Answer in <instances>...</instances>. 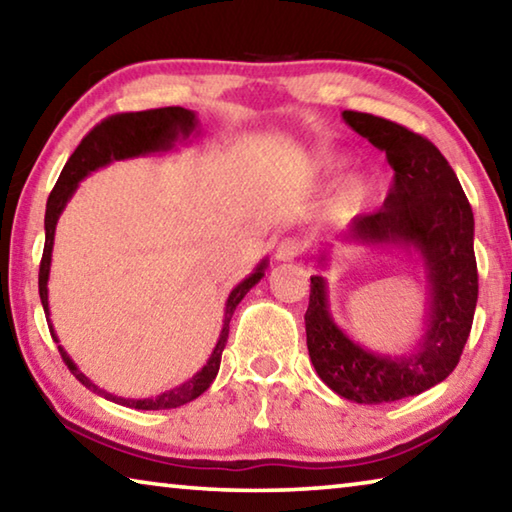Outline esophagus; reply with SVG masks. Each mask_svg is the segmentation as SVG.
Listing matches in <instances>:
<instances>
[{
	"instance_id": "1",
	"label": "esophagus",
	"mask_w": 512,
	"mask_h": 512,
	"mask_svg": "<svg viewBox=\"0 0 512 512\" xmlns=\"http://www.w3.org/2000/svg\"><path fill=\"white\" fill-rule=\"evenodd\" d=\"M298 255H302V244L298 239L287 237L282 239L280 244L275 246V259L277 262H291V259H296Z\"/></svg>"
}]
</instances>
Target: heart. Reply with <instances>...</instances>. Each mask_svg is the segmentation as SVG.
<instances>
[{
	"label": "heart",
	"mask_w": 512,
	"mask_h": 512,
	"mask_svg": "<svg viewBox=\"0 0 512 512\" xmlns=\"http://www.w3.org/2000/svg\"><path fill=\"white\" fill-rule=\"evenodd\" d=\"M327 167L329 169H339V167H343V162L341 160H329ZM370 194H372V187H370L366 178H361V176L352 178L339 189V194L334 196L332 212L336 216H350L357 210H361L363 205H366Z\"/></svg>",
	"instance_id": "1"
}]
</instances>
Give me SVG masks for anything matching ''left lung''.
Segmentation results:
<instances>
[{"label": "left lung", "instance_id": "1", "mask_svg": "<svg viewBox=\"0 0 512 512\" xmlns=\"http://www.w3.org/2000/svg\"><path fill=\"white\" fill-rule=\"evenodd\" d=\"M343 119L384 151L395 171L384 207L357 216L345 241L418 250L431 287L429 320L413 354L381 357L363 350L336 327L327 284L314 275L305 314L307 348L318 377L336 395L384 404L429 391L461 359L479 298L474 214L454 169L427 137L368 112L345 110Z\"/></svg>", "mask_w": 512, "mask_h": 512}]
</instances>
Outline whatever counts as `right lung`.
Listing matches in <instances>:
<instances>
[{
  "label": "right lung",
  "instance_id": "right-lung-1",
  "mask_svg": "<svg viewBox=\"0 0 512 512\" xmlns=\"http://www.w3.org/2000/svg\"><path fill=\"white\" fill-rule=\"evenodd\" d=\"M196 115L192 110H185L180 106H169V108H155V110H142V112H119V115H112L103 119L92 131L83 137V142L76 146L72 158L67 160L63 173H60L56 187L51 189L49 201H47V212H45V250H42V262H40V275H38V289H40V300L42 307H45V314L49 316V298H47V280H49V266H51V250H54V232L60 212L65 210V205L72 194L76 192L81 180L88 176L90 171L106 167L112 160H126V158H137V155L146 153H158V151H169L173 144L178 142V137L187 140L189 135L194 133L196 128ZM266 259L255 268V273H250L244 282H239L235 289L230 291L228 302H225V320L219 341H216V348L212 350L210 359H207L205 366L196 372L192 379H187L185 384H180L171 391L162 393L158 397H149V400H126V397H117L108 391H103L97 384L83 375V372L74 366V361L67 357V352L58 345L60 357H63L65 366L69 372L81 381L85 388H90L92 393H97L106 400L128 406V409H140V411H162V409H176V406H183L187 402L196 400L198 395H203L216 377L221 366V354L225 343H228V332H230V318L235 314V309L241 300H244L246 293L255 287V284L264 277ZM49 323V332L58 343L54 327Z\"/></svg>",
  "mask_w": 512,
  "mask_h": 512
}]
</instances>
